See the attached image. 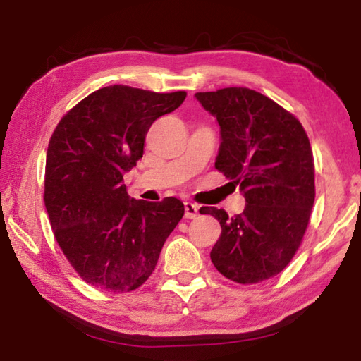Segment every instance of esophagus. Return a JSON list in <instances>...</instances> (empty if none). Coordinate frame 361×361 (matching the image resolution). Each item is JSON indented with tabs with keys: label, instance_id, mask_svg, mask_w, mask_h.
Segmentation results:
<instances>
[{
	"label": "esophagus",
	"instance_id": "obj_1",
	"mask_svg": "<svg viewBox=\"0 0 361 361\" xmlns=\"http://www.w3.org/2000/svg\"><path fill=\"white\" fill-rule=\"evenodd\" d=\"M200 215V207L193 202H185V218L193 219Z\"/></svg>",
	"mask_w": 361,
	"mask_h": 361
}]
</instances>
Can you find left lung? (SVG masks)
<instances>
[{"label": "left lung", "mask_w": 361, "mask_h": 361, "mask_svg": "<svg viewBox=\"0 0 361 361\" xmlns=\"http://www.w3.org/2000/svg\"><path fill=\"white\" fill-rule=\"evenodd\" d=\"M216 118L219 143L215 168L238 183L245 210L215 216L221 235L210 252L224 277L259 283L277 276L302 241L314 202L310 142L294 116L264 94L243 87L196 93Z\"/></svg>", "instance_id": "left-lung-1"}]
</instances>
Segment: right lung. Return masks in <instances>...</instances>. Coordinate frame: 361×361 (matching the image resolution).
Returning a JSON list of instances; mask_svg holds the SVG:
<instances>
[{"label": "right lung", "mask_w": 361, "mask_h": 361, "mask_svg": "<svg viewBox=\"0 0 361 361\" xmlns=\"http://www.w3.org/2000/svg\"><path fill=\"white\" fill-rule=\"evenodd\" d=\"M185 97L128 85L99 88L59 121L49 140V223L71 267L94 288L126 293L143 285L183 216L185 209L176 197L160 202L130 197L123 176L143 157L151 124Z\"/></svg>", "instance_id": "right-lung-1"}]
</instances>
